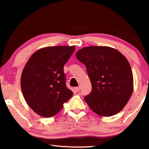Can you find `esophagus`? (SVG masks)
Masks as SVG:
<instances>
[{
  "mask_svg": "<svg viewBox=\"0 0 149 149\" xmlns=\"http://www.w3.org/2000/svg\"><path fill=\"white\" fill-rule=\"evenodd\" d=\"M75 91L76 92H79V91H80V87H75Z\"/></svg>",
  "mask_w": 149,
  "mask_h": 149,
  "instance_id": "34e87169",
  "label": "esophagus"
}]
</instances>
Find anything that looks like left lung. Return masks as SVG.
I'll return each instance as SVG.
<instances>
[{
	"mask_svg": "<svg viewBox=\"0 0 149 149\" xmlns=\"http://www.w3.org/2000/svg\"><path fill=\"white\" fill-rule=\"evenodd\" d=\"M76 57L85 64L92 90L85 100L101 116L120 112L133 92V78L129 62L118 50L92 46L78 50Z\"/></svg>",
	"mask_w": 149,
	"mask_h": 149,
	"instance_id": "left-lung-1",
	"label": "left lung"
}]
</instances>
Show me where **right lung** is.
Wrapping results in <instances>:
<instances>
[{
  "mask_svg": "<svg viewBox=\"0 0 149 149\" xmlns=\"http://www.w3.org/2000/svg\"><path fill=\"white\" fill-rule=\"evenodd\" d=\"M74 50V46L45 47L35 52L25 65L22 91L27 103L37 114L54 116L72 97L73 92L65 84L64 65Z\"/></svg>",
  "mask_w": 149,
  "mask_h": 149,
  "instance_id": "add662e5",
  "label": "right lung"
}]
</instances>
